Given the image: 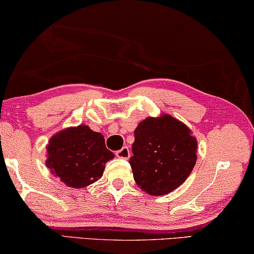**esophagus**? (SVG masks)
I'll use <instances>...</instances> for the list:
<instances>
[{"label":"esophagus","mask_w":254,"mask_h":254,"mask_svg":"<svg viewBox=\"0 0 254 254\" xmlns=\"http://www.w3.org/2000/svg\"><path fill=\"white\" fill-rule=\"evenodd\" d=\"M116 155L119 159H129L130 156V152H129V148L127 146H124L122 149H119V151L116 152Z\"/></svg>","instance_id":"1"}]
</instances>
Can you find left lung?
Instances as JSON below:
<instances>
[{"label":"left lung","mask_w":254,"mask_h":254,"mask_svg":"<svg viewBox=\"0 0 254 254\" xmlns=\"http://www.w3.org/2000/svg\"><path fill=\"white\" fill-rule=\"evenodd\" d=\"M134 135L129 163L140 189L162 196L184 184L197 161V139L184 123L169 115L148 117Z\"/></svg>","instance_id":"obj_1"}]
</instances>
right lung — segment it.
Segmentation results:
<instances>
[{"instance_id":"add662e5","label":"right lung","mask_w":254,"mask_h":254,"mask_svg":"<svg viewBox=\"0 0 254 254\" xmlns=\"http://www.w3.org/2000/svg\"><path fill=\"white\" fill-rule=\"evenodd\" d=\"M115 154L100 132L80 125L54 135L47 145L46 165L70 188H84L102 177L105 164Z\"/></svg>"}]
</instances>
